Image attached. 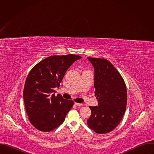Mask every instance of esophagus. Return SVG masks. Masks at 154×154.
<instances>
[{"mask_svg":"<svg viewBox=\"0 0 154 154\" xmlns=\"http://www.w3.org/2000/svg\"><path fill=\"white\" fill-rule=\"evenodd\" d=\"M74 105H77V106H82V103H79L75 102V103H74Z\"/></svg>","mask_w":154,"mask_h":154,"instance_id":"obj_1","label":"esophagus"}]
</instances>
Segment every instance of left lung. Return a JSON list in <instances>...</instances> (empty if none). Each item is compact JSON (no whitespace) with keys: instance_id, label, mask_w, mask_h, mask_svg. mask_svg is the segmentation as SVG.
Wrapping results in <instances>:
<instances>
[{"instance_id":"left-lung-1","label":"left lung","mask_w":154,"mask_h":154,"mask_svg":"<svg viewBox=\"0 0 154 154\" xmlns=\"http://www.w3.org/2000/svg\"><path fill=\"white\" fill-rule=\"evenodd\" d=\"M94 69L95 96L97 106H91L88 126L97 134L112 131L121 122L126 109L127 94L125 82L107 60L88 57Z\"/></svg>"}]
</instances>
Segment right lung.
Here are the masks:
<instances>
[{"label":"right lung","instance_id":"add662e5","mask_svg":"<svg viewBox=\"0 0 154 154\" xmlns=\"http://www.w3.org/2000/svg\"><path fill=\"white\" fill-rule=\"evenodd\" d=\"M81 58L74 54L51 56L29 72L23 97L29 121L38 130L51 131L64 121L74 102L60 94L55 96L54 88L60 86L66 72Z\"/></svg>","mask_w":154,"mask_h":154}]
</instances>
